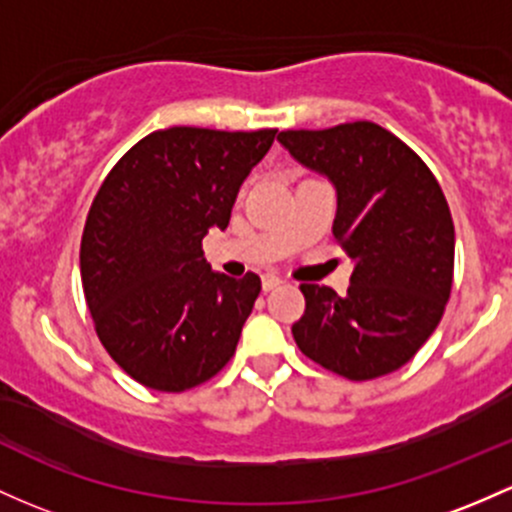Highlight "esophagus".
Here are the masks:
<instances>
[{
	"label": "esophagus",
	"instance_id": "esophagus-1",
	"mask_svg": "<svg viewBox=\"0 0 512 512\" xmlns=\"http://www.w3.org/2000/svg\"><path fill=\"white\" fill-rule=\"evenodd\" d=\"M280 283H283V280H280L278 276H273V273H266V276L261 278V288H263V293H268V290L278 288Z\"/></svg>",
	"mask_w": 512,
	"mask_h": 512
}]
</instances>
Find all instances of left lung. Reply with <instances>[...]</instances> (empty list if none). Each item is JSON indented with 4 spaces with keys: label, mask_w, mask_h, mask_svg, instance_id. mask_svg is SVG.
Returning a JSON list of instances; mask_svg holds the SVG:
<instances>
[{
    "label": "left lung",
    "mask_w": 512,
    "mask_h": 512,
    "mask_svg": "<svg viewBox=\"0 0 512 512\" xmlns=\"http://www.w3.org/2000/svg\"><path fill=\"white\" fill-rule=\"evenodd\" d=\"M295 161L337 190L332 232L354 261L344 298L302 283V354L349 381L398 371L430 339L454 278V222L432 170L373 122L280 131Z\"/></svg>",
    "instance_id": "obj_1"
}]
</instances>
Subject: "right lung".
I'll list each match as a JSON object with an SVG mask.
<instances>
[{"label":"right lung","instance_id":"1","mask_svg":"<svg viewBox=\"0 0 512 512\" xmlns=\"http://www.w3.org/2000/svg\"><path fill=\"white\" fill-rule=\"evenodd\" d=\"M273 139L276 129L170 126L131 146L97 190L80 244L82 290L102 346L141 386L183 393L234 356L261 278L214 273L202 239L227 229Z\"/></svg>","mask_w":512,"mask_h":512}]
</instances>
